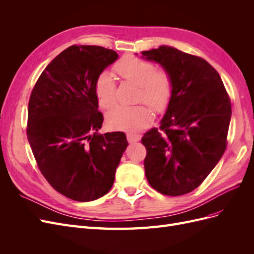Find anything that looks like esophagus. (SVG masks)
<instances>
[{
	"label": "esophagus",
	"instance_id": "34e87169",
	"mask_svg": "<svg viewBox=\"0 0 254 254\" xmlns=\"http://www.w3.org/2000/svg\"><path fill=\"white\" fill-rule=\"evenodd\" d=\"M141 137H142V135L139 133H132V132L127 133V140L129 143L139 142L141 140Z\"/></svg>",
	"mask_w": 254,
	"mask_h": 254
}]
</instances>
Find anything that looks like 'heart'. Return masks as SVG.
<instances>
[{
    "instance_id": "obj_1",
    "label": "heart",
    "mask_w": 254,
    "mask_h": 254,
    "mask_svg": "<svg viewBox=\"0 0 254 254\" xmlns=\"http://www.w3.org/2000/svg\"><path fill=\"white\" fill-rule=\"evenodd\" d=\"M114 70L123 79L136 84V99L148 104L151 108L163 111L172 96V78L164 70H156L149 61L134 56H124L114 65ZM95 93L101 107L108 109L117 103V84L111 73L103 72L95 82ZM107 124L112 129L124 131H139L152 121L149 107L117 106L107 113Z\"/></svg>"
}]
</instances>
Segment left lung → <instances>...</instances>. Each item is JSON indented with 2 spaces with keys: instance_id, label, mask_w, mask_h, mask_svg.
Here are the masks:
<instances>
[{
  "instance_id": "1",
  "label": "left lung",
  "mask_w": 254,
  "mask_h": 254,
  "mask_svg": "<svg viewBox=\"0 0 254 254\" xmlns=\"http://www.w3.org/2000/svg\"><path fill=\"white\" fill-rule=\"evenodd\" d=\"M170 74L172 96L160 131L142 137L147 150L145 175L150 187L167 196L198 188L227 147L231 102L219 74L203 58L168 45L142 52Z\"/></svg>"
}]
</instances>
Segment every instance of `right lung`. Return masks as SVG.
<instances>
[{
  "label": "right lung",
  "mask_w": 254,
  "mask_h": 254,
  "mask_svg": "<svg viewBox=\"0 0 254 254\" xmlns=\"http://www.w3.org/2000/svg\"><path fill=\"white\" fill-rule=\"evenodd\" d=\"M119 58L96 45H72L51 61L28 103L27 139L51 186L75 201L106 195L128 142L124 132L99 134L95 82Z\"/></svg>",
  "instance_id": "1"
}]
</instances>
